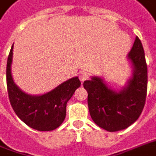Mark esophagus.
<instances>
[{"instance_id":"obj_1","label":"esophagus","mask_w":156,"mask_h":156,"mask_svg":"<svg viewBox=\"0 0 156 156\" xmlns=\"http://www.w3.org/2000/svg\"><path fill=\"white\" fill-rule=\"evenodd\" d=\"M78 78H79V80L83 83L84 80H86L88 78V73L86 72H81L78 75Z\"/></svg>"}]
</instances>
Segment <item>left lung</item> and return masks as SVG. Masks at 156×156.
Returning <instances> with one entry per match:
<instances>
[{"label": "left lung", "mask_w": 156, "mask_h": 156, "mask_svg": "<svg viewBox=\"0 0 156 156\" xmlns=\"http://www.w3.org/2000/svg\"><path fill=\"white\" fill-rule=\"evenodd\" d=\"M128 58L133 67L132 78L120 91L110 89L99 77L83 82L88 92L90 115L100 128L110 132L124 129L138 119L145 105L148 68L142 42L136 37Z\"/></svg>", "instance_id": "left-lung-1"}]
</instances>
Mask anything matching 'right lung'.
<instances>
[{"instance_id":"1","label":"right lung","mask_w":156,"mask_h":156,"mask_svg":"<svg viewBox=\"0 0 156 156\" xmlns=\"http://www.w3.org/2000/svg\"><path fill=\"white\" fill-rule=\"evenodd\" d=\"M13 47L7 63L8 98L15 114L27 126L39 131H51L60 126L66 115V104L80 86L78 77L62 83L52 90L41 96L25 93L15 84L11 74Z\"/></svg>"}]
</instances>
